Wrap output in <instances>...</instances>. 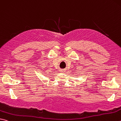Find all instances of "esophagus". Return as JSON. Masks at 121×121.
<instances>
[{"mask_svg":"<svg viewBox=\"0 0 121 121\" xmlns=\"http://www.w3.org/2000/svg\"><path fill=\"white\" fill-rule=\"evenodd\" d=\"M59 71L61 72V73H63V72H65V70L63 69H60V71Z\"/></svg>","mask_w":121,"mask_h":121,"instance_id":"34e87169","label":"esophagus"}]
</instances>
